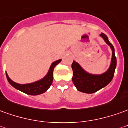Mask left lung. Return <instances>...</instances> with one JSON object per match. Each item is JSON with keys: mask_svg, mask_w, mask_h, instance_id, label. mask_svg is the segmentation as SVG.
<instances>
[{"mask_svg": "<svg viewBox=\"0 0 128 128\" xmlns=\"http://www.w3.org/2000/svg\"><path fill=\"white\" fill-rule=\"evenodd\" d=\"M100 36L102 37L112 50L110 66L108 70L100 75H93L86 72L76 62L73 61L71 65L73 73L72 80L74 85L78 91L86 94H93L108 85L114 77L116 66V58L115 57L114 46L109 42L108 37L104 33H101Z\"/></svg>", "mask_w": 128, "mask_h": 128, "instance_id": "1", "label": "left lung"}]
</instances>
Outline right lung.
I'll return each instance as SVG.
<instances>
[{
    "instance_id": "1",
    "label": "right lung",
    "mask_w": 128,
    "mask_h": 128,
    "mask_svg": "<svg viewBox=\"0 0 128 128\" xmlns=\"http://www.w3.org/2000/svg\"><path fill=\"white\" fill-rule=\"evenodd\" d=\"M62 60H59L54 62L51 64V66L49 68L48 72L46 74V76L44 78H43L42 80H38V81L34 82L21 84H18V83L14 82V81H12L9 78L7 73H6V77H7V79H8L9 83L15 89L24 92L25 94H29V95H39V94H42L43 93L46 92L48 89L49 87L50 86L52 82V80H53V76L52 75H53L54 68Z\"/></svg>"
}]
</instances>
